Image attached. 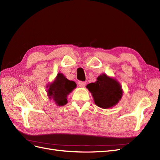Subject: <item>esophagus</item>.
<instances>
[{"mask_svg":"<svg viewBox=\"0 0 160 160\" xmlns=\"http://www.w3.org/2000/svg\"><path fill=\"white\" fill-rule=\"evenodd\" d=\"M85 84H86L85 82H84V81H79L78 82V85L80 88H84V87L85 86Z\"/></svg>","mask_w":160,"mask_h":160,"instance_id":"obj_1","label":"esophagus"}]
</instances>
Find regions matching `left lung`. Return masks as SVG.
I'll use <instances>...</instances> for the list:
<instances>
[{
    "label": "left lung",
    "instance_id": "1",
    "mask_svg": "<svg viewBox=\"0 0 160 160\" xmlns=\"http://www.w3.org/2000/svg\"><path fill=\"white\" fill-rule=\"evenodd\" d=\"M93 96L95 103L103 109L111 108L122 99L123 91L119 82L107 75H99L95 83L86 87Z\"/></svg>",
    "mask_w": 160,
    "mask_h": 160
}]
</instances>
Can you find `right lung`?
Returning a JSON list of instances; mask_svg holds the SVG:
<instances>
[{
	"label": "right lung",
	"instance_id": "1",
	"mask_svg": "<svg viewBox=\"0 0 160 160\" xmlns=\"http://www.w3.org/2000/svg\"><path fill=\"white\" fill-rule=\"evenodd\" d=\"M47 90L49 99H53L55 103L62 106L67 103V95L73 90L77 85L74 81H69L62 73H58L55 81L49 86Z\"/></svg>",
	"mask_w": 160,
	"mask_h": 160
}]
</instances>
